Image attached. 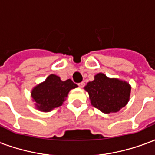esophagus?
I'll use <instances>...</instances> for the list:
<instances>
[{"label": "esophagus", "mask_w": 155, "mask_h": 155, "mask_svg": "<svg viewBox=\"0 0 155 155\" xmlns=\"http://www.w3.org/2000/svg\"><path fill=\"white\" fill-rule=\"evenodd\" d=\"M84 84H84V82H81V83L79 84L78 85H79V87H80V88H81V89H82V88H84Z\"/></svg>", "instance_id": "1"}]
</instances>
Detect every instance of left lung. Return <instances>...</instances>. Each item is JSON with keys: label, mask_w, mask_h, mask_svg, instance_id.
I'll return each mask as SVG.
<instances>
[{"label": "left lung", "mask_w": 155, "mask_h": 155, "mask_svg": "<svg viewBox=\"0 0 155 155\" xmlns=\"http://www.w3.org/2000/svg\"><path fill=\"white\" fill-rule=\"evenodd\" d=\"M84 89L89 94L91 105L102 113L108 114L117 113L128 104L131 86L126 81L109 78L104 73H98Z\"/></svg>", "instance_id": "left-lung-1"}]
</instances>
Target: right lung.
Returning a JSON list of instances; mask_svg holds the SVG:
<instances>
[{"instance_id":"obj_1","label":"right lung","mask_w":155,"mask_h":155,"mask_svg":"<svg viewBox=\"0 0 155 155\" xmlns=\"http://www.w3.org/2000/svg\"><path fill=\"white\" fill-rule=\"evenodd\" d=\"M77 87V84L70 79L62 81L59 76L51 74L43 82L32 89V101L36 109L48 113L61 106L66 101L69 92Z\"/></svg>"}]
</instances>
